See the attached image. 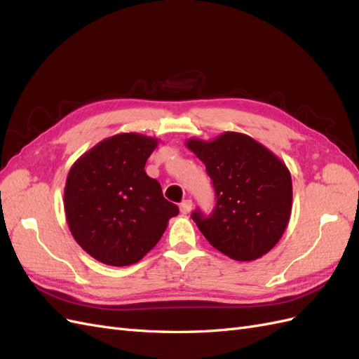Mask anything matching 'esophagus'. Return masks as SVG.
<instances>
[{
	"label": "esophagus",
	"mask_w": 359,
	"mask_h": 359,
	"mask_svg": "<svg viewBox=\"0 0 359 359\" xmlns=\"http://www.w3.org/2000/svg\"><path fill=\"white\" fill-rule=\"evenodd\" d=\"M191 206H193V202H191L190 199L182 201L181 205H180V211H181L182 214H189V212L191 211Z\"/></svg>",
	"instance_id": "esophagus-1"
}]
</instances>
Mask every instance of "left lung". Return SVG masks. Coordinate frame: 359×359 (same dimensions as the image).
Wrapping results in <instances>:
<instances>
[{
  "instance_id": "obj_1",
  "label": "left lung",
  "mask_w": 359,
  "mask_h": 359,
  "mask_svg": "<svg viewBox=\"0 0 359 359\" xmlns=\"http://www.w3.org/2000/svg\"><path fill=\"white\" fill-rule=\"evenodd\" d=\"M215 191L210 215L193 211L199 231L223 255L240 262L259 259L285 233L292 211V178L286 165L262 144L226 132L210 142L189 139Z\"/></svg>"
}]
</instances>
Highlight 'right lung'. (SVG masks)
Listing matches in <instances>:
<instances>
[{
  "label": "right lung",
  "instance_id": "obj_1",
  "mask_svg": "<svg viewBox=\"0 0 359 359\" xmlns=\"http://www.w3.org/2000/svg\"><path fill=\"white\" fill-rule=\"evenodd\" d=\"M157 144L156 137L119 133L91 148L69 172L64 210L70 232L102 264L139 262L180 212L145 172Z\"/></svg>",
  "mask_w": 359,
  "mask_h": 359
}]
</instances>
